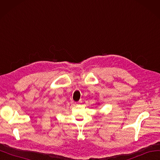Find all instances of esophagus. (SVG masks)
I'll use <instances>...</instances> for the list:
<instances>
[{
	"instance_id": "obj_1",
	"label": "esophagus",
	"mask_w": 160,
	"mask_h": 160,
	"mask_svg": "<svg viewBox=\"0 0 160 160\" xmlns=\"http://www.w3.org/2000/svg\"><path fill=\"white\" fill-rule=\"evenodd\" d=\"M81 100H79V102H76L77 103H81Z\"/></svg>"
}]
</instances>
